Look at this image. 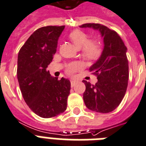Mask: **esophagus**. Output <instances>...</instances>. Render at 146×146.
Masks as SVG:
<instances>
[{
    "label": "esophagus",
    "mask_w": 146,
    "mask_h": 146,
    "mask_svg": "<svg viewBox=\"0 0 146 146\" xmlns=\"http://www.w3.org/2000/svg\"><path fill=\"white\" fill-rule=\"evenodd\" d=\"M75 84H76V81L74 80H71V86L72 87H74V85H75Z\"/></svg>",
    "instance_id": "obj_1"
}]
</instances>
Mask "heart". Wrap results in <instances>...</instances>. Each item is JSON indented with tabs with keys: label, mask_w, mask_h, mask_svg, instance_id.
<instances>
[{
	"label": "heart",
	"mask_w": 146,
	"mask_h": 146,
	"mask_svg": "<svg viewBox=\"0 0 146 146\" xmlns=\"http://www.w3.org/2000/svg\"><path fill=\"white\" fill-rule=\"evenodd\" d=\"M70 40L75 45L77 48H81V54L87 60L97 59L102 53L101 46L96 40H89V36L84 31L74 30L69 34ZM80 67L78 62H72L66 67V72L68 74H73Z\"/></svg>",
	"instance_id": "obj_1"
}]
</instances>
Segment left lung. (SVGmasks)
Masks as SVG:
<instances>
[{"label":"left lung","instance_id":"left-lung-1","mask_svg":"<svg viewBox=\"0 0 146 146\" xmlns=\"http://www.w3.org/2000/svg\"><path fill=\"white\" fill-rule=\"evenodd\" d=\"M81 28L99 30L103 38L104 48L90 72L97 77L96 84L83 80L86 86L84 101L90 110L100 113L112 111L124 97L129 79L127 47L119 35L114 30L98 23H86Z\"/></svg>","mask_w":146,"mask_h":146}]
</instances>
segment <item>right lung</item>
Instances as JSON below:
<instances>
[{
    "label": "right lung",
    "instance_id": "1",
    "mask_svg": "<svg viewBox=\"0 0 146 146\" xmlns=\"http://www.w3.org/2000/svg\"><path fill=\"white\" fill-rule=\"evenodd\" d=\"M64 29L49 25L37 29L18 54L17 78L23 99L33 112L44 118L60 115L67 108L71 83L51 77L46 70Z\"/></svg>",
    "mask_w": 146,
    "mask_h": 146
}]
</instances>
